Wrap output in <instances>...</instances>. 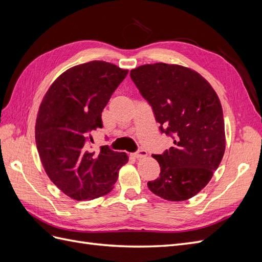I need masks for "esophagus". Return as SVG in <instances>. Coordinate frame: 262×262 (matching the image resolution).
Wrapping results in <instances>:
<instances>
[{
  "mask_svg": "<svg viewBox=\"0 0 262 262\" xmlns=\"http://www.w3.org/2000/svg\"><path fill=\"white\" fill-rule=\"evenodd\" d=\"M147 156V152L145 149H139L137 153H134V157L136 158H143Z\"/></svg>",
  "mask_w": 262,
  "mask_h": 262,
  "instance_id": "esophagus-1",
  "label": "esophagus"
}]
</instances>
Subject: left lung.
<instances>
[{
    "label": "left lung",
    "mask_w": 262,
    "mask_h": 262,
    "mask_svg": "<svg viewBox=\"0 0 262 262\" xmlns=\"http://www.w3.org/2000/svg\"><path fill=\"white\" fill-rule=\"evenodd\" d=\"M130 76L152 106L161 131L172 134L175 144L152 155L161 173L147 187L165 200H188L209 184L225 152L217 94L202 75L178 64H144L131 70Z\"/></svg>",
    "instance_id": "obj_1"
}]
</instances>
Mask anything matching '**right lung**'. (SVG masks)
<instances>
[{
    "label": "right lung",
    "instance_id": "1",
    "mask_svg": "<svg viewBox=\"0 0 262 262\" xmlns=\"http://www.w3.org/2000/svg\"><path fill=\"white\" fill-rule=\"evenodd\" d=\"M128 74L105 61H91L63 72L39 106L35 138L45 171L63 193L93 200L115 187L125 153L100 146L93 152L92 131L102 128L101 113Z\"/></svg>",
    "mask_w": 262,
    "mask_h": 262
}]
</instances>
